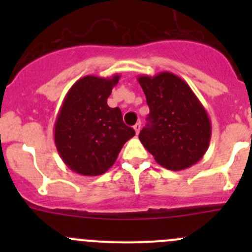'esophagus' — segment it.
Wrapping results in <instances>:
<instances>
[{"label":"esophagus","mask_w":252,"mask_h":252,"mask_svg":"<svg viewBox=\"0 0 252 252\" xmlns=\"http://www.w3.org/2000/svg\"><path fill=\"white\" fill-rule=\"evenodd\" d=\"M140 129H141V123L139 122V123H136L135 126H134V130H135L136 134H139L140 133Z\"/></svg>","instance_id":"obj_1"}]
</instances>
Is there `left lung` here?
<instances>
[{
  "label": "left lung",
  "instance_id": "1",
  "mask_svg": "<svg viewBox=\"0 0 252 252\" xmlns=\"http://www.w3.org/2000/svg\"><path fill=\"white\" fill-rule=\"evenodd\" d=\"M150 114L139 134L141 144L156 162L182 171L204 157L211 140V122L190 86L173 73L139 75Z\"/></svg>",
  "mask_w": 252,
  "mask_h": 252
}]
</instances>
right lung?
I'll return each instance as SVG.
<instances>
[{
	"label": "right lung",
	"mask_w": 252,
	"mask_h": 252,
	"mask_svg": "<svg viewBox=\"0 0 252 252\" xmlns=\"http://www.w3.org/2000/svg\"><path fill=\"white\" fill-rule=\"evenodd\" d=\"M121 75H86L73 84L55 122V144L65 166L81 175H101L116 162L122 147L135 135L118 107L107 98Z\"/></svg>",
	"instance_id": "add662e5"
}]
</instances>
